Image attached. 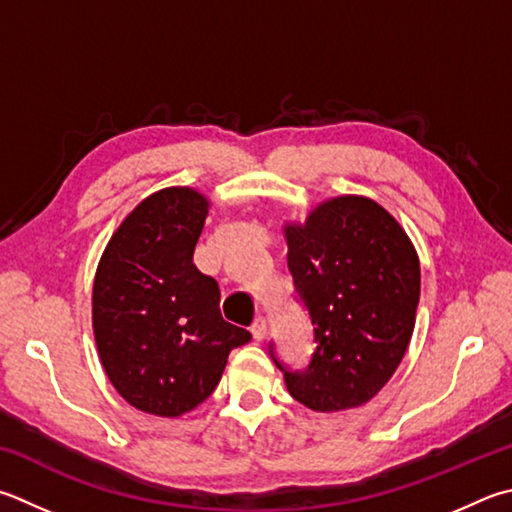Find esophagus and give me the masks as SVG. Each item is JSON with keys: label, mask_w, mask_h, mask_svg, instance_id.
Masks as SVG:
<instances>
[{"label": "esophagus", "mask_w": 512, "mask_h": 512, "mask_svg": "<svg viewBox=\"0 0 512 512\" xmlns=\"http://www.w3.org/2000/svg\"><path fill=\"white\" fill-rule=\"evenodd\" d=\"M250 333H253V338L257 342L264 340L266 338V318H262V315H259V318H255V322L250 324Z\"/></svg>", "instance_id": "1"}]
</instances>
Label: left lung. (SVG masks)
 I'll use <instances>...</instances> for the list:
<instances>
[{
    "label": "left lung",
    "instance_id": "1",
    "mask_svg": "<svg viewBox=\"0 0 512 512\" xmlns=\"http://www.w3.org/2000/svg\"><path fill=\"white\" fill-rule=\"evenodd\" d=\"M288 271L313 324L306 371H284L288 394L313 412L371 401L412 340L421 264L403 226L360 194L322 201L284 224ZM273 351V347H271Z\"/></svg>",
    "mask_w": 512,
    "mask_h": 512
}]
</instances>
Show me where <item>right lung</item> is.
<instances>
[{"instance_id":"add662e5","label":"right lung","mask_w":512,"mask_h":512,"mask_svg":"<svg viewBox=\"0 0 512 512\" xmlns=\"http://www.w3.org/2000/svg\"><path fill=\"white\" fill-rule=\"evenodd\" d=\"M210 201L194 188L150 194L102 253L91 293L98 356L111 385L145 414L174 418L215 392L250 333L221 318L219 286L192 262Z\"/></svg>"}]
</instances>
